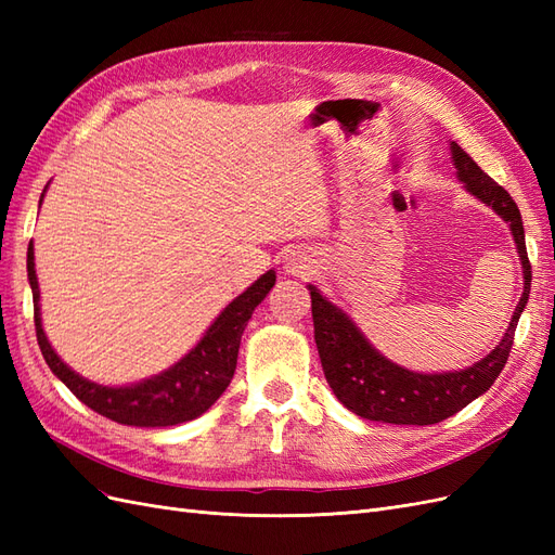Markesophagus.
<instances>
[{
  "mask_svg": "<svg viewBox=\"0 0 555 555\" xmlns=\"http://www.w3.org/2000/svg\"><path fill=\"white\" fill-rule=\"evenodd\" d=\"M287 271L292 273V275H306L308 271H310V263H306V259L304 257H289V261H287Z\"/></svg>",
  "mask_w": 555,
  "mask_h": 555,
  "instance_id": "obj_1",
  "label": "esophagus"
}]
</instances>
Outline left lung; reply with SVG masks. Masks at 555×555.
<instances>
[{
	"mask_svg": "<svg viewBox=\"0 0 555 555\" xmlns=\"http://www.w3.org/2000/svg\"><path fill=\"white\" fill-rule=\"evenodd\" d=\"M451 159L465 190L483 201V204H489L502 220L509 222L520 263H524V296H520L516 312L512 314L505 338L500 340L491 354H486L475 365L465 367V371L424 375L412 373L408 367H400L382 357L363 338V333L354 326V322L343 310L328 304L317 292V287L310 284L308 289L312 298L314 343L319 349V359H322L326 382L347 410L359 414L361 418H371V422L430 426L461 412L483 391H489L509 359L518 317L528 304L532 271L518 206L514 204L509 192L500 188L491 176H486L477 162L453 141Z\"/></svg>",
	"mask_w": 555,
	"mask_h": 555,
	"instance_id": "obj_1",
	"label": "left lung"
}]
</instances>
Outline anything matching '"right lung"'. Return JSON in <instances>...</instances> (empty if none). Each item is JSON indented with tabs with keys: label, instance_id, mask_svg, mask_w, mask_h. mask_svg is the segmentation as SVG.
<instances>
[{
	"label": "right lung",
	"instance_id": "obj_1",
	"mask_svg": "<svg viewBox=\"0 0 555 555\" xmlns=\"http://www.w3.org/2000/svg\"><path fill=\"white\" fill-rule=\"evenodd\" d=\"M43 198V194H41ZM27 278L35 298V326L41 354L53 371L80 402L102 414L111 422L141 428H162L192 422L204 414L212 402L224 393L236 373L241 335L249 322L251 312L268 296L275 284V271L263 273L251 287L222 310L206 331L201 343L184 354L169 371L143 379L131 386H102L74 373L55 349L50 347L39 308V282L35 271V247H27Z\"/></svg>",
	"mask_w": 555,
	"mask_h": 555
}]
</instances>
